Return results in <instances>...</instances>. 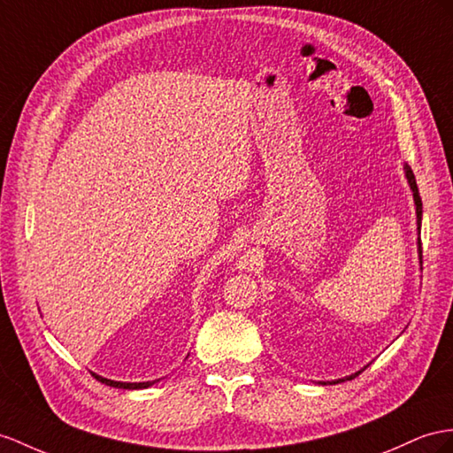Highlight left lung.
<instances>
[{"label": "left lung", "mask_w": 453, "mask_h": 453, "mask_svg": "<svg viewBox=\"0 0 453 453\" xmlns=\"http://www.w3.org/2000/svg\"><path fill=\"white\" fill-rule=\"evenodd\" d=\"M403 170H405V178H408V183H410V188H411V191H413V201H415V214H417V234H419V239H417V245H419V254H423V249H421V216H423V203H421V196H419V189H417V181H415V176H413V172H411V168L405 165L403 166ZM423 258V257H421ZM423 264V262H421ZM357 373H354V375H350V377H346V379H352V377H356ZM339 380H344V379H339ZM339 380H333V382H339ZM323 385H326V382H323Z\"/></svg>", "instance_id": "obj_1"}]
</instances>
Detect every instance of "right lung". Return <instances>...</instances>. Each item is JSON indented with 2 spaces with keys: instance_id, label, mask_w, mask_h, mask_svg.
Returning <instances> with one entry per match:
<instances>
[{
  "instance_id": "obj_1",
  "label": "right lung",
  "mask_w": 453,
  "mask_h": 453,
  "mask_svg": "<svg viewBox=\"0 0 453 453\" xmlns=\"http://www.w3.org/2000/svg\"><path fill=\"white\" fill-rule=\"evenodd\" d=\"M97 380L105 382L107 387H114V388H126V390H137V388H147L150 385H155V380H147V382H120V380H111V379H105V377H99L96 375Z\"/></svg>"
}]
</instances>
